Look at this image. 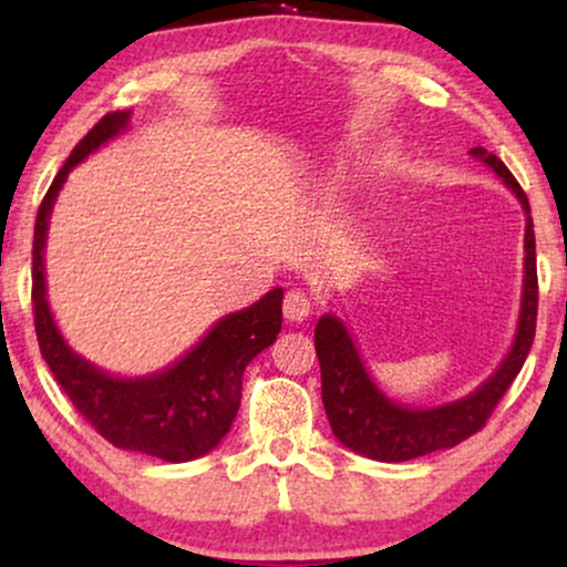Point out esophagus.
<instances>
[{"label": "esophagus", "instance_id": "obj_1", "mask_svg": "<svg viewBox=\"0 0 567 567\" xmlns=\"http://www.w3.org/2000/svg\"><path fill=\"white\" fill-rule=\"evenodd\" d=\"M312 309H315V301H312V297H309L307 291L291 289L284 297V317L289 322H305L307 317L312 315Z\"/></svg>", "mask_w": 567, "mask_h": 567}]
</instances>
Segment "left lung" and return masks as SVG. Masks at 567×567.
<instances>
[{"label": "left lung", "mask_w": 567, "mask_h": 567, "mask_svg": "<svg viewBox=\"0 0 567 567\" xmlns=\"http://www.w3.org/2000/svg\"><path fill=\"white\" fill-rule=\"evenodd\" d=\"M472 157L483 159L493 173L503 177V183L516 193L526 212L524 235V293L522 315H518L516 340L511 346L506 361L487 379L483 386L467 398L449 402L441 408L415 410L398 405L379 386L371 382L359 351H355L346 324L336 315H322L315 328V351L322 371V405L328 413L330 429L338 441L355 454L379 462H408L415 456H425L439 449H452L487 423L503 394L522 371L526 355L532 351L534 330H537V245H534V224L529 198L511 175V169L483 146L470 152Z\"/></svg>", "instance_id": "1"}]
</instances>
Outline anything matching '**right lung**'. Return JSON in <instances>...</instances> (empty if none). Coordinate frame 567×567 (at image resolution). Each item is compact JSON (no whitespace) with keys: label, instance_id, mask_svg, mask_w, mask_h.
<instances>
[{"label":"right lung","instance_id":"add662e5","mask_svg":"<svg viewBox=\"0 0 567 567\" xmlns=\"http://www.w3.org/2000/svg\"><path fill=\"white\" fill-rule=\"evenodd\" d=\"M131 111L100 118L74 146L41 200L33 235V315L41 355L72 405L113 446L165 462H190L219 444L231 429L243 398L245 367L281 332L284 289L268 291L243 312L221 317L181 361L142 379L105 374L64 343L45 301L43 247L49 216L69 169L118 136Z\"/></svg>","mask_w":567,"mask_h":567}]
</instances>
